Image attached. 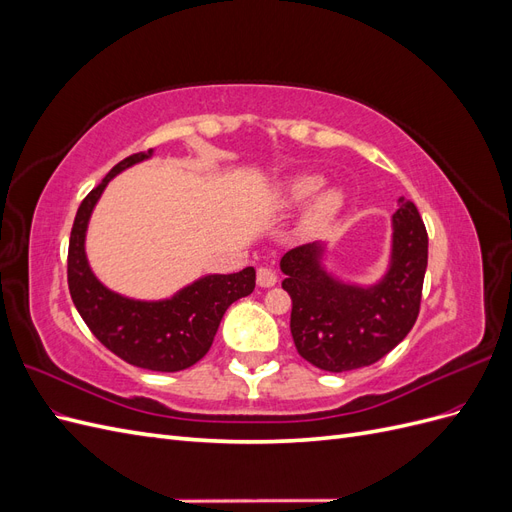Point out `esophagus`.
Masks as SVG:
<instances>
[{"label": "esophagus", "instance_id": "34e87169", "mask_svg": "<svg viewBox=\"0 0 512 512\" xmlns=\"http://www.w3.org/2000/svg\"><path fill=\"white\" fill-rule=\"evenodd\" d=\"M256 284H258L260 288H271V286H275V284H277L275 271L269 269V267H260V269L256 271Z\"/></svg>", "mask_w": 512, "mask_h": 512}]
</instances>
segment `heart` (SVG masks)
Listing matches in <instances>:
<instances>
[{
    "label": "heart",
    "mask_w": 512,
    "mask_h": 512,
    "mask_svg": "<svg viewBox=\"0 0 512 512\" xmlns=\"http://www.w3.org/2000/svg\"><path fill=\"white\" fill-rule=\"evenodd\" d=\"M322 188H324L322 175H294L288 181H284L282 188L277 190V205H280L282 209H297V207L309 203V200H312L313 196ZM342 207H344V192L342 190L339 188L323 190L314 199V203L309 205L305 218H303V230L305 232L324 230L337 218V213L342 211Z\"/></svg>",
    "instance_id": "b5f03b06"
}]
</instances>
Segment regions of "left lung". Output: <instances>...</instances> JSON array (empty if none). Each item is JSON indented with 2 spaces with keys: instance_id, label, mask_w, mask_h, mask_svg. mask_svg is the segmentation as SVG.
<instances>
[{
  "instance_id": "left-lung-1",
  "label": "left lung",
  "mask_w": 512,
  "mask_h": 512,
  "mask_svg": "<svg viewBox=\"0 0 512 512\" xmlns=\"http://www.w3.org/2000/svg\"><path fill=\"white\" fill-rule=\"evenodd\" d=\"M324 243L286 252L282 288L292 299L290 333L312 365L350 371L374 365L414 327L427 269V230L412 200L393 213L389 269L376 284L339 280L322 265Z\"/></svg>"
}]
</instances>
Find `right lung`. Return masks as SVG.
<instances>
[{"mask_svg":"<svg viewBox=\"0 0 512 512\" xmlns=\"http://www.w3.org/2000/svg\"><path fill=\"white\" fill-rule=\"evenodd\" d=\"M153 149L134 153L111 168L76 211L68 247L70 297L100 344L126 363L151 371H181L209 352L226 309L254 292L256 271L245 267L230 275H203L170 299L141 301L106 288L91 271L85 237L94 207L115 175L149 160Z\"/></svg>","mask_w":512,"mask_h":512,"instance_id":"obj_1","label":"right lung"}]
</instances>
